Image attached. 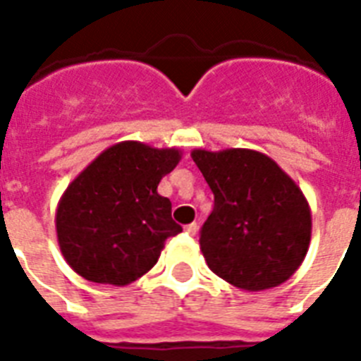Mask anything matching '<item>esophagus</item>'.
<instances>
[{
    "label": "esophagus",
    "mask_w": 361,
    "mask_h": 361,
    "mask_svg": "<svg viewBox=\"0 0 361 361\" xmlns=\"http://www.w3.org/2000/svg\"><path fill=\"white\" fill-rule=\"evenodd\" d=\"M197 231H198L197 223H191V225L185 226V232L189 234V236H195V234H197Z\"/></svg>",
    "instance_id": "obj_1"
}]
</instances>
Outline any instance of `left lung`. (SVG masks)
<instances>
[{"mask_svg": "<svg viewBox=\"0 0 361 361\" xmlns=\"http://www.w3.org/2000/svg\"><path fill=\"white\" fill-rule=\"evenodd\" d=\"M191 157L215 198L200 232L209 269L247 292L290 279L311 243V208L300 185L249 147H197Z\"/></svg>", "mask_w": 361, "mask_h": 361, "instance_id": "obj_1", "label": "left lung"}]
</instances>
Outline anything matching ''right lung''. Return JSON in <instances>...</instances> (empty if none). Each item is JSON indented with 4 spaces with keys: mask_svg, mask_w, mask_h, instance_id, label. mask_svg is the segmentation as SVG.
Instances as JSON below:
<instances>
[{
    "mask_svg": "<svg viewBox=\"0 0 361 361\" xmlns=\"http://www.w3.org/2000/svg\"><path fill=\"white\" fill-rule=\"evenodd\" d=\"M181 161L180 147L123 140L99 153L61 195L56 234L65 262L92 283L125 286L157 264L180 234L159 181Z\"/></svg>",
    "mask_w": 361,
    "mask_h": 361,
    "instance_id": "obj_1",
    "label": "right lung"
}]
</instances>
